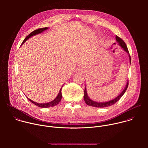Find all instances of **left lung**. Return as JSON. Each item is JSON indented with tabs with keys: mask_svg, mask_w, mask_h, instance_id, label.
I'll use <instances>...</instances> for the list:
<instances>
[{
	"mask_svg": "<svg viewBox=\"0 0 148 148\" xmlns=\"http://www.w3.org/2000/svg\"><path fill=\"white\" fill-rule=\"evenodd\" d=\"M116 41L119 43V45L121 46L122 48L123 49V50L126 52L128 53V54H129V57H130V63L131 61V56L130 54L128 49L127 48V46H126L125 43L124 42V41L121 39L120 37H119L118 36H116ZM128 82L126 84V86L125 88V89L123 90V91L120 94V95H119L116 98H115V99L111 100L110 101L108 102H97L95 101H92L91 99H90L87 95V90H86V88H85V90H84V101H85L86 103L88 105H90V106H92V107H98V108H103V107H110L111 105H114L115 103H116L117 101H118L120 98L122 97V96L124 94V93L125 92V91L127 90V88L128 87Z\"/></svg>",
	"mask_w": 148,
	"mask_h": 148,
	"instance_id": "8db88e82",
	"label": "left lung"
}]
</instances>
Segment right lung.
I'll return each instance as SVG.
<instances>
[{
	"instance_id": "1",
	"label": "right lung",
	"mask_w": 148,
	"mask_h": 148,
	"mask_svg": "<svg viewBox=\"0 0 148 148\" xmlns=\"http://www.w3.org/2000/svg\"><path fill=\"white\" fill-rule=\"evenodd\" d=\"M47 29H48L47 27H43V28H40V29H36V30H34V31L32 32L31 33H30L28 36H26V38H25V40H23V43H22V45L23 44L27 39H29V38L33 36H34V35H36V34H39V33H41V32H43V31H45V30H47ZM62 87L61 88V89H60V91H59V93H58V95L57 96V97H56L53 101H51V102H48V103H37V102H35L33 101L32 100H31L30 99L28 98L27 97V98L31 102H32L33 104L36 105V106L39 107H41V108H49V107H54V106H55V105H57V104L60 102V101H61V98H62V94H61Z\"/></svg>"
}]
</instances>
